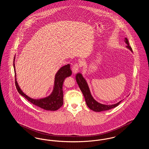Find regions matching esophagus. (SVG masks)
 <instances>
[{
    "mask_svg": "<svg viewBox=\"0 0 149 149\" xmlns=\"http://www.w3.org/2000/svg\"><path fill=\"white\" fill-rule=\"evenodd\" d=\"M79 66L78 64H74L72 66V72L75 74H77L78 72V70H79Z\"/></svg>",
    "mask_w": 149,
    "mask_h": 149,
    "instance_id": "esophagus-1",
    "label": "esophagus"
}]
</instances>
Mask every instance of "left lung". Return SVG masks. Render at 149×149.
<instances>
[{"mask_svg": "<svg viewBox=\"0 0 149 149\" xmlns=\"http://www.w3.org/2000/svg\"><path fill=\"white\" fill-rule=\"evenodd\" d=\"M124 41L127 44L126 48H127L128 49H129L132 52H133L132 48L129 45L128 40L126 37L125 38ZM76 80L81 91L82 92V93L84 97L87 106L93 111L99 112L111 109L112 108H115L116 107L118 106L120 104V102L122 101V100H120L116 104H111V105H107V104H103L100 103L93 97L88 84L85 78L83 77V75L81 73H79V72L77 73L76 75Z\"/></svg>", "mask_w": 149, "mask_h": 149, "instance_id": "left-lung-1", "label": "left lung"}]
</instances>
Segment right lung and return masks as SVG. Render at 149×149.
I'll return each mask as SVG.
<instances>
[{
    "instance_id": "1",
    "label": "right lung",
    "mask_w": 149,
    "mask_h": 149,
    "mask_svg": "<svg viewBox=\"0 0 149 149\" xmlns=\"http://www.w3.org/2000/svg\"><path fill=\"white\" fill-rule=\"evenodd\" d=\"M15 58V56H14L13 61L15 83L18 93L34 105L47 111H56L62 106L63 104V82L65 78L70 77L72 74V71L70 69V65H65L60 68L59 70L57 71L55 76L54 88L52 92L49 96L40 99H33L29 97L28 95L23 92L18 84L16 78L17 76L14 63Z\"/></svg>"
}]
</instances>
